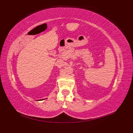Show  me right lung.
<instances>
[{
  "label": "right lung",
  "instance_id": "1",
  "mask_svg": "<svg viewBox=\"0 0 133 133\" xmlns=\"http://www.w3.org/2000/svg\"><path fill=\"white\" fill-rule=\"evenodd\" d=\"M39 99V100H39V101H41V100H44V99Z\"/></svg>",
  "mask_w": 133,
  "mask_h": 133
}]
</instances>
